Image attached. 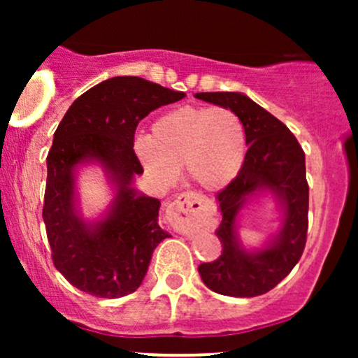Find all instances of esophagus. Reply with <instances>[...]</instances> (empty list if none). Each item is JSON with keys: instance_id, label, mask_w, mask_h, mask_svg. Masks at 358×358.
I'll list each match as a JSON object with an SVG mask.
<instances>
[{"instance_id": "obj_1", "label": "esophagus", "mask_w": 358, "mask_h": 358, "mask_svg": "<svg viewBox=\"0 0 358 358\" xmlns=\"http://www.w3.org/2000/svg\"><path fill=\"white\" fill-rule=\"evenodd\" d=\"M215 207L199 193H182L170 203L166 219L178 234H195L215 224Z\"/></svg>"}]
</instances>
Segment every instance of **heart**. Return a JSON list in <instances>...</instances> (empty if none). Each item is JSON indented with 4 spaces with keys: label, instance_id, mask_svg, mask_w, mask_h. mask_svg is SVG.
<instances>
[{
    "label": "heart",
    "instance_id": "b5f03b06",
    "mask_svg": "<svg viewBox=\"0 0 358 358\" xmlns=\"http://www.w3.org/2000/svg\"><path fill=\"white\" fill-rule=\"evenodd\" d=\"M245 153L244 122L229 108L171 109L153 122L150 138L134 141L139 165L156 183L170 187L185 166L187 178L207 192L227 188L239 176Z\"/></svg>",
    "mask_w": 358,
    "mask_h": 358
}]
</instances>
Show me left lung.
<instances>
[{"label": "left lung", "mask_w": 358, "mask_h": 358, "mask_svg": "<svg viewBox=\"0 0 358 358\" xmlns=\"http://www.w3.org/2000/svg\"><path fill=\"white\" fill-rule=\"evenodd\" d=\"M196 99L229 108L242 119L248 153L239 176L219 199L217 237L222 256L199 266L205 286L225 296L268 293L296 266L306 244L308 182L305 153L287 127L242 92H199ZM262 194L278 205L280 227L261 248H245L238 236L241 208Z\"/></svg>", "instance_id": "1"}]
</instances>
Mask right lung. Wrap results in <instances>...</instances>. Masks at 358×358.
Returning a JSON list of instances; mask_svg holds the SVG:
<instances>
[{
	"label": "right lung",
	"mask_w": 358,
	"mask_h": 358,
	"mask_svg": "<svg viewBox=\"0 0 358 358\" xmlns=\"http://www.w3.org/2000/svg\"><path fill=\"white\" fill-rule=\"evenodd\" d=\"M187 96L141 77L119 76L73 101L47 156L43 222L59 273L84 293L121 298L134 293L156 245L168 232L158 224V199L134 187L143 175L133 150L138 122ZM96 164L113 199L94 220L80 208L78 175Z\"/></svg>",
	"instance_id": "obj_1"
}]
</instances>
